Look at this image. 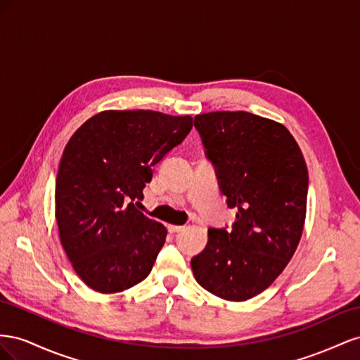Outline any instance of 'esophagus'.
<instances>
[{"instance_id": "obj_1", "label": "esophagus", "mask_w": 360, "mask_h": 360, "mask_svg": "<svg viewBox=\"0 0 360 360\" xmlns=\"http://www.w3.org/2000/svg\"><path fill=\"white\" fill-rule=\"evenodd\" d=\"M167 229L170 233H174V232H181L184 229V226H178V224H169Z\"/></svg>"}]
</instances>
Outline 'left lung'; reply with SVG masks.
Returning <instances> with one entry per match:
<instances>
[{
  "mask_svg": "<svg viewBox=\"0 0 360 360\" xmlns=\"http://www.w3.org/2000/svg\"><path fill=\"white\" fill-rule=\"evenodd\" d=\"M207 157L217 170L232 229H208V243L191 259L194 277L211 294L245 302L276 281L300 243L307 202V167L282 123L248 111L194 117Z\"/></svg>",
  "mask_w": 360,
  "mask_h": 360,
  "instance_id": "1",
  "label": "left lung"
}]
</instances>
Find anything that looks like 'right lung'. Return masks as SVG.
Instances as JSON below:
<instances>
[{"label": "right lung", "instance_id": "right-lung-1", "mask_svg": "<svg viewBox=\"0 0 360 360\" xmlns=\"http://www.w3.org/2000/svg\"><path fill=\"white\" fill-rule=\"evenodd\" d=\"M191 128V116L107 110L68 141L56 178V220L60 243L89 288L122 292L150 273L167 229L136 200L152 167Z\"/></svg>", "mask_w": 360, "mask_h": 360}]
</instances>
